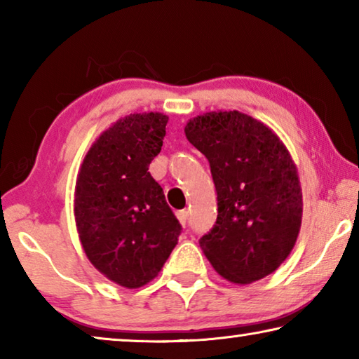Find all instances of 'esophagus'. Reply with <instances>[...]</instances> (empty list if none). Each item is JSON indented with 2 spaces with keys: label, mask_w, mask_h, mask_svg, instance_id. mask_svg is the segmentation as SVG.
<instances>
[{
  "label": "esophagus",
  "mask_w": 359,
  "mask_h": 359,
  "mask_svg": "<svg viewBox=\"0 0 359 359\" xmlns=\"http://www.w3.org/2000/svg\"><path fill=\"white\" fill-rule=\"evenodd\" d=\"M177 218H179V222H180V224L182 226H187V222H188V210H179L177 212Z\"/></svg>",
  "instance_id": "esophagus-1"
}]
</instances>
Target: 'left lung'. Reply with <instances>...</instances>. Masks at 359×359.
<instances>
[{
    "label": "left lung",
    "instance_id": "left-lung-1",
    "mask_svg": "<svg viewBox=\"0 0 359 359\" xmlns=\"http://www.w3.org/2000/svg\"><path fill=\"white\" fill-rule=\"evenodd\" d=\"M185 136L208 158L218 215L199 239L223 278L247 285L269 276L293 250L302 218L299 175L269 126L239 111L191 118Z\"/></svg>",
    "mask_w": 359,
    "mask_h": 359
}]
</instances>
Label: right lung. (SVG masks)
I'll use <instances>...</instances> for the list:
<instances>
[{"mask_svg":"<svg viewBox=\"0 0 359 359\" xmlns=\"http://www.w3.org/2000/svg\"><path fill=\"white\" fill-rule=\"evenodd\" d=\"M168 115L131 114L96 139L76 182L74 217L83 252L109 280L139 288L158 276L182 226L149 165Z\"/></svg>","mask_w":359,"mask_h":359,"instance_id":"1","label":"right lung"}]
</instances>
